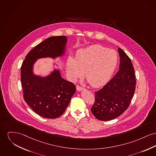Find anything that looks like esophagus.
I'll return each instance as SVG.
<instances>
[{
    "label": "esophagus",
    "mask_w": 156,
    "mask_h": 156,
    "mask_svg": "<svg viewBox=\"0 0 156 156\" xmlns=\"http://www.w3.org/2000/svg\"><path fill=\"white\" fill-rule=\"evenodd\" d=\"M76 89H77V91H82V90H83L84 89V88H83V87H81V86H76Z\"/></svg>",
    "instance_id": "obj_1"
}]
</instances>
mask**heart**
Here are the masks:
<instances>
[{"instance_id": "1", "label": "heart", "mask_w": 156, "mask_h": 156, "mask_svg": "<svg viewBox=\"0 0 156 156\" xmlns=\"http://www.w3.org/2000/svg\"><path fill=\"white\" fill-rule=\"evenodd\" d=\"M118 62L117 52L97 44L79 50L74 60L69 57L66 69L71 80L75 81L84 73L85 77L90 85L98 87L109 80Z\"/></svg>"}]
</instances>
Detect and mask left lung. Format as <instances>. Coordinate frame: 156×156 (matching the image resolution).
I'll list each match as a JSON object with an SVG mask.
<instances>
[{
    "instance_id": "obj_1",
    "label": "left lung",
    "mask_w": 156,
    "mask_h": 156,
    "mask_svg": "<svg viewBox=\"0 0 156 156\" xmlns=\"http://www.w3.org/2000/svg\"><path fill=\"white\" fill-rule=\"evenodd\" d=\"M119 69L114 77L98 91L91 111L101 121L114 119L128 108L135 92L136 80L131 59L120 48Z\"/></svg>"
}]
</instances>
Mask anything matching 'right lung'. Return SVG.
Returning a JSON list of instances; mask_svg holds the SVG:
<instances>
[{
  "instance_id": "1",
  "label": "right lung",
  "mask_w": 156,
  "mask_h": 156,
  "mask_svg": "<svg viewBox=\"0 0 156 156\" xmlns=\"http://www.w3.org/2000/svg\"><path fill=\"white\" fill-rule=\"evenodd\" d=\"M67 41L66 36L47 38L27 55L21 66L23 98L35 113L45 118H57L64 113L76 92V86L62 78L59 69L54 68L43 77L34 73V66L38 59L54 60L63 56Z\"/></svg>"
}]
</instances>
